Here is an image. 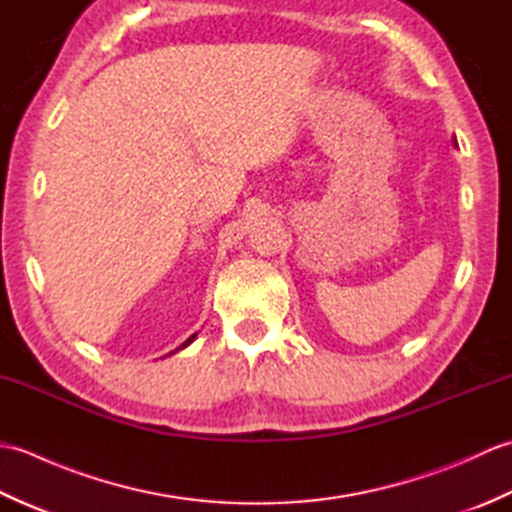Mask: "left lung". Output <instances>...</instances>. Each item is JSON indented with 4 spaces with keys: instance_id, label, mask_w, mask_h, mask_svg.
<instances>
[{
    "instance_id": "obj_1",
    "label": "left lung",
    "mask_w": 512,
    "mask_h": 512,
    "mask_svg": "<svg viewBox=\"0 0 512 512\" xmlns=\"http://www.w3.org/2000/svg\"><path fill=\"white\" fill-rule=\"evenodd\" d=\"M453 145H458V143H455V138H453Z\"/></svg>"
}]
</instances>
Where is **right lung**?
<instances>
[{
	"instance_id": "1",
	"label": "right lung",
	"mask_w": 512,
	"mask_h": 512,
	"mask_svg": "<svg viewBox=\"0 0 512 512\" xmlns=\"http://www.w3.org/2000/svg\"><path fill=\"white\" fill-rule=\"evenodd\" d=\"M195 336H198V332H195V334H191V336H189V339H187V341H184V343H182V345H180V347H176V350H173V352H169V354H176V352H180V350H184V347H187V345H191V343H193V341H195ZM169 354H167V356H169Z\"/></svg>"
}]
</instances>
